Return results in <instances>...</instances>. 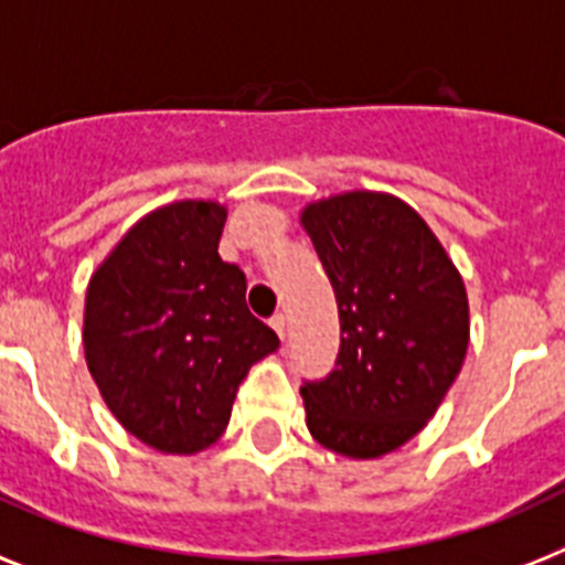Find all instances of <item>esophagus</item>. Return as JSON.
<instances>
[{
	"label": "esophagus",
	"instance_id": "esophagus-1",
	"mask_svg": "<svg viewBox=\"0 0 565 565\" xmlns=\"http://www.w3.org/2000/svg\"><path fill=\"white\" fill-rule=\"evenodd\" d=\"M268 323H271V329L279 334V338L286 340V315H282V311H277Z\"/></svg>",
	"mask_w": 565,
	"mask_h": 565
}]
</instances>
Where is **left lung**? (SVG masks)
Here are the masks:
<instances>
[{
	"instance_id": "8db88e82",
	"label": "left lung",
	"mask_w": 565,
	"mask_h": 565,
	"mask_svg": "<svg viewBox=\"0 0 565 565\" xmlns=\"http://www.w3.org/2000/svg\"><path fill=\"white\" fill-rule=\"evenodd\" d=\"M334 288L340 352L306 381V424L349 459L393 454L430 422L468 352V294L416 210L395 195H332L302 210Z\"/></svg>"
}]
</instances>
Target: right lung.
I'll return each mask as SVG.
<instances>
[{
    "mask_svg": "<svg viewBox=\"0 0 565 565\" xmlns=\"http://www.w3.org/2000/svg\"><path fill=\"white\" fill-rule=\"evenodd\" d=\"M227 210L172 202L115 245L86 291L83 349L111 416L161 454H199L225 433L248 370L279 347L222 263Z\"/></svg>",
    "mask_w": 565,
    "mask_h": 565,
    "instance_id": "right-lung-1",
    "label": "right lung"
}]
</instances>
